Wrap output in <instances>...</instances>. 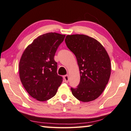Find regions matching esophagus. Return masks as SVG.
<instances>
[{"mask_svg": "<svg viewBox=\"0 0 131 131\" xmlns=\"http://www.w3.org/2000/svg\"><path fill=\"white\" fill-rule=\"evenodd\" d=\"M63 79H64V81H65V83H68L69 81V76L68 74L65 75V76H63Z\"/></svg>", "mask_w": 131, "mask_h": 131, "instance_id": "34e87169", "label": "esophagus"}]
</instances>
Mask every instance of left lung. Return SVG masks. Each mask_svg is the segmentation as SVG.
Segmentation results:
<instances>
[{
  "instance_id": "1",
  "label": "left lung",
  "mask_w": 131,
  "mask_h": 131,
  "mask_svg": "<svg viewBox=\"0 0 131 131\" xmlns=\"http://www.w3.org/2000/svg\"><path fill=\"white\" fill-rule=\"evenodd\" d=\"M66 46L76 57L80 81L72 94L83 102L94 101L102 94L111 74L110 59L105 47L85 35H67Z\"/></svg>"
}]
</instances>
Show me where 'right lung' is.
I'll return each instance as SVG.
<instances>
[{
    "mask_svg": "<svg viewBox=\"0 0 131 131\" xmlns=\"http://www.w3.org/2000/svg\"><path fill=\"white\" fill-rule=\"evenodd\" d=\"M65 37L55 32L40 35L28 46L21 57L19 78L25 90L37 101H46L55 96L62 83L54 57Z\"/></svg>",
    "mask_w": 131,
    "mask_h": 131,
    "instance_id": "add662e5",
    "label": "right lung"
}]
</instances>
